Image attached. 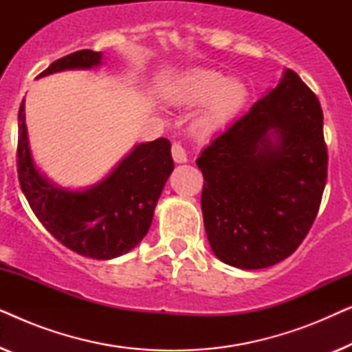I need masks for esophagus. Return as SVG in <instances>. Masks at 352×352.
Wrapping results in <instances>:
<instances>
[{
  "instance_id": "34e87169",
  "label": "esophagus",
  "mask_w": 352,
  "mask_h": 352,
  "mask_svg": "<svg viewBox=\"0 0 352 352\" xmlns=\"http://www.w3.org/2000/svg\"><path fill=\"white\" fill-rule=\"evenodd\" d=\"M171 155H173V160H175L176 163H186L187 162L186 148L182 147L179 142H173Z\"/></svg>"
}]
</instances>
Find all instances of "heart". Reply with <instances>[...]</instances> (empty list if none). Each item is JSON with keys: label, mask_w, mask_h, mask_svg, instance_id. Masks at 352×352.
<instances>
[{"label": "heart", "mask_w": 352, "mask_h": 352, "mask_svg": "<svg viewBox=\"0 0 352 352\" xmlns=\"http://www.w3.org/2000/svg\"><path fill=\"white\" fill-rule=\"evenodd\" d=\"M173 102L204 107L195 118V128L201 134L223 129L242 112L248 100V89L242 81L226 78L211 69H192L182 76L171 94Z\"/></svg>", "instance_id": "obj_1"}]
</instances>
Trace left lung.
<instances>
[{
  "label": "left lung",
  "mask_w": 352,
  "mask_h": 352,
  "mask_svg": "<svg viewBox=\"0 0 352 352\" xmlns=\"http://www.w3.org/2000/svg\"><path fill=\"white\" fill-rule=\"evenodd\" d=\"M211 250L240 269L295 253L314 223L329 153L317 96L293 70L197 158Z\"/></svg>",
  "instance_id": "1"
}]
</instances>
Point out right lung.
Listing matches in <instances>:
<instances>
[{
    "label": "right lung",
    "mask_w": 352,
    "mask_h": 352,
    "mask_svg": "<svg viewBox=\"0 0 352 352\" xmlns=\"http://www.w3.org/2000/svg\"><path fill=\"white\" fill-rule=\"evenodd\" d=\"M100 52L81 50L60 57L40 76L70 69H91ZM175 163L171 144L160 138L139 144L120 165L83 192L52 186L36 170L28 147L25 100L19 109L17 175L28 205L52 237L81 256L112 259L128 253L151 228L153 210Z\"/></svg>",
    "instance_id": "obj_1"
}]
</instances>
